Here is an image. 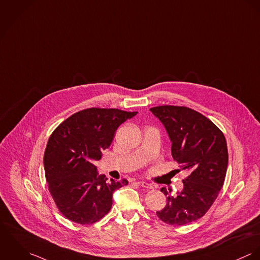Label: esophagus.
<instances>
[{"instance_id":"esophagus-1","label":"esophagus","mask_w":260,"mask_h":260,"mask_svg":"<svg viewBox=\"0 0 260 260\" xmlns=\"http://www.w3.org/2000/svg\"><path fill=\"white\" fill-rule=\"evenodd\" d=\"M142 187H144V188H151L152 186H151V184H149L148 182H146V181H144V180H142V181H139L138 182Z\"/></svg>"}]
</instances>
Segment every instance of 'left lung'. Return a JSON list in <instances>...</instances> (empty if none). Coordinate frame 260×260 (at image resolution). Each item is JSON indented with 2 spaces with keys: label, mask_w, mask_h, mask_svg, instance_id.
I'll use <instances>...</instances> for the list:
<instances>
[{
  "label": "left lung",
  "mask_w": 260,
  "mask_h": 260,
  "mask_svg": "<svg viewBox=\"0 0 260 260\" xmlns=\"http://www.w3.org/2000/svg\"><path fill=\"white\" fill-rule=\"evenodd\" d=\"M150 112L169 135L173 159L188 173L176 197L168 194L165 187L160 189L168 202L156 214L172 225L190 223L206 213L223 185L229 165L225 138L211 120L191 109L160 106Z\"/></svg>",
  "instance_id": "8db88e82"
}]
</instances>
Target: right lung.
I'll list each match as a JSON object with an SVG mask.
<instances>
[{
  "label": "right lung",
  "instance_id": "1",
  "mask_svg": "<svg viewBox=\"0 0 260 260\" xmlns=\"http://www.w3.org/2000/svg\"><path fill=\"white\" fill-rule=\"evenodd\" d=\"M138 112L91 108L62 121L49 139L44 167L58 210L79 224H91L112 208L113 193L127 180L108 181L94 166L109 148L116 128Z\"/></svg>",
  "mask_w": 260,
  "mask_h": 260
}]
</instances>
